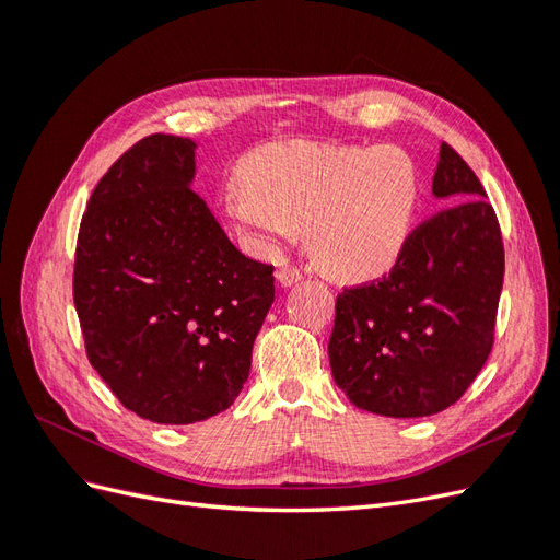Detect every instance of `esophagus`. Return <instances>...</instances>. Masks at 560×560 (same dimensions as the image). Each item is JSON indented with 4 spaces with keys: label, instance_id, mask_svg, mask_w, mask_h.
<instances>
[{
    "label": "esophagus",
    "instance_id": "1",
    "mask_svg": "<svg viewBox=\"0 0 560 560\" xmlns=\"http://www.w3.org/2000/svg\"><path fill=\"white\" fill-rule=\"evenodd\" d=\"M303 273L296 268V266H282L276 270V280L282 284V287H292L296 282H301Z\"/></svg>",
    "mask_w": 560,
    "mask_h": 560
}]
</instances>
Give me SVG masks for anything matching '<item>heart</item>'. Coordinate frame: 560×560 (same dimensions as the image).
<instances>
[{
    "label": "heart",
    "instance_id": "heart-1",
    "mask_svg": "<svg viewBox=\"0 0 560 560\" xmlns=\"http://www.w3.org/2000/svg\"><path fill=\"white\" fill-rule=\"evenodd\" d=\"M224 196L229 222L273 249L308 233L317 266L338 280L387 273L411 241L420 177L397 144L273 142L254 149Z\"/></svg>",
    "mask_w": 560,
    "mask_h": 560
}]
</instances>
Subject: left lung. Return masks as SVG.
I'll use <instances>...</instances> for the list:
<instances>
[{
    "mask_svg": "<svg viewBox=\"0 0 560 560\" xmlns=\"http://www.w3.org/2000/svg\"><path fill=\"white\" fill-rule=\"evenodd\" d=\"M432 194L446 208L411 233L389 276L336 299L334 381L358 409L387 418L448 409L493 348L502 233L479 177L446 142Z\"/></svg>",
    "mask_w": 560,
    "mask_h": 560,
    "instance_id": "1",
    "label": "left lung"
}]
</instances>
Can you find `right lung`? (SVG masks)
<instances>
[{"label": "right lung", "instance_id": "add662e5", "mask_svg": "<svg viewBox=\"0 0 560 560\" xmlns=\"http://www.w3.org/2000/svg\"><path fill=\"white\" fill-rule=\"evenodd\" d=\"M194 175V140L149 135L97 182L77 238L89 360L128 411L161 425L229 409L276 299L273 266L229 241Z\"/></svg>", "mask_w": 560, "mask_h": 560}]
</instances>
